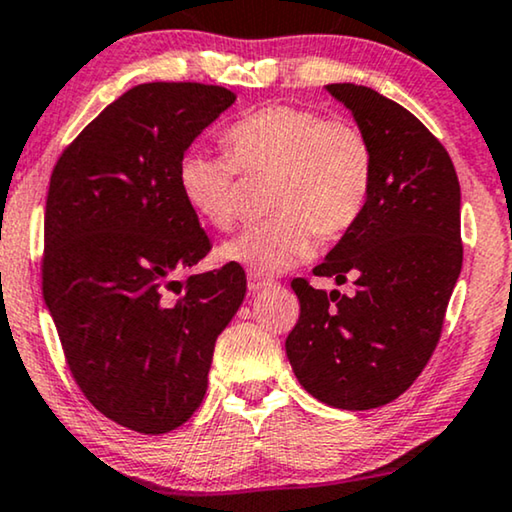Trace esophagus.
<instances>
[{
	"instance_id": "34e87169",
	"label": "esophagus",
	"mask_w": 512,
	"mask_h": 512,
	"mask_svg": "<svg viewBox=\"0 0 512 512\" xmlns=\"http://www.w3.org/2000/svg\"><path fill=\"white\" fill-rule=\"evenodd\" d=\"M272 284H275V282H272V279H265V277H261V275H256V272H249V291H251V293L270 289Z\"/></svg>"
}]
</instances>
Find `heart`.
<instances>
[{"instance_id":"obj_1","label":"heart","mask_w":512,"mask_h":512,"mask_svg":"<svg viewBox=\"0 0 512 512\" xmlns=\"http://www.w3.org/2000/svg\"><path fill=\"white\" fill-rule=\"evenodd\" d=\"M226 151L188 149L179 160V191L212 228L242 216V174L272 177L275 219L221 247V258L256 275H277L307 261L321 240H338L366 209L375 174L363 128L317 109L272 104L226 130Z\"/></svg>"}]
</instances>
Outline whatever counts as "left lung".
Masks as SVG:
<instances>
[{
    "instance_id": "left-lung-1",
    "label": "left lung",
    "mask_w": 512,
    "mask_h": 512,
    "mask_svg": "<svg viewBox=\"0 0 512 512\" xmlns=\"http://www.w3.org/2000/svg\"><path fill=\"white\" fill-rule=\"evenodd\" d=\"M373 144L361 219L314 268L354 279V296L291 282L300 317L286 356L305 391L340 410L394 401L417 380L443 331L461 272V191L450 153L408 109L373 88L326 86Z\"/></svg>"
}]
</instances>
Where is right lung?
I'll use <instances>...</instances> for the list:
<instances>
[{"label": "right lung", "instance_id": "1", "mask_svg": "<svg viewBox=\"0 0 512 512\" xmlns=\"http://www.w3.org/2000/svg\"><path fill=\"white\" fill-rule=\"evenodd\" d=\"M233 102L207 83H142L53 167L44 300L83 396L137 433H167L200 408L214 342L247 293L240 263L177 279L212 249L179 160Z\"/></svg>", "mask_w": 512, "mask_h": 512}]
</instances>
